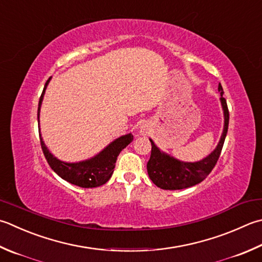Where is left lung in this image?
<instances>
[{
	"instance_id": "left-lung-1",
	"label": "left lung",
	"mask_w": 262,
	"mask_h": 262,
	"mask_svg": "<svg viewBox=\"0 0 262 262\" xmlns=\"http://www.w3.org/2000/svg\"><path fill=\"white\" fill-rule=\"evenodd\" d=\"M220 91V101L224 109L225 115V126L222 138H220L219 144L211 155L199 162H182L178 161L172 157H169L165 153H162L156 146L155 143L151 142V157L147 161V173L150 176L151 181L156 184L158 187L162 189H183L196 185L201 183L203 179L211 172L212 169L216 166L218 159L222 153L225 138L227 135L228 122H229V111L227 106L226 99L223 96L224 91L223 86H218Z\"/></svg>"
}]
</instances>
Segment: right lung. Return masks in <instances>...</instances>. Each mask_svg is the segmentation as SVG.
I'll return each mask as SVG.
<instances>
[{
    "label": "right lung",
    "instance_id": "1",
    "mask_svg": "<svg viewBox=\"0 0 262 262\" xmlns=\"http://www.w3.org/2000/svg\"><path fill=\"white\" fill-rule=\"evenodd\" d=\"M51 78L48 79L45 83L44 90L42 92V95L39 97L38 102V111H37V118L39 122V107L42 104L44 92L46 86H48ZM133 135L128 134L125 136H121L117 138L116 141L111 143L109 146H106L100 155L90 159L87 161L77 162V163H67L63 161H60L58 159L54 158L46 148L42 137L39 136L40 146L44 153V157L46 161L50 165V167L58 173V175L64 179V181L69 182L74 185L85 187V188H92L97 187L105 184L109 181L112 173H114V169L116 167L117 158L119 156L121 150L133 141Z\"/></svg>",
    "mask_w": 262,
    "mask_h": 262
}]
</instances>
